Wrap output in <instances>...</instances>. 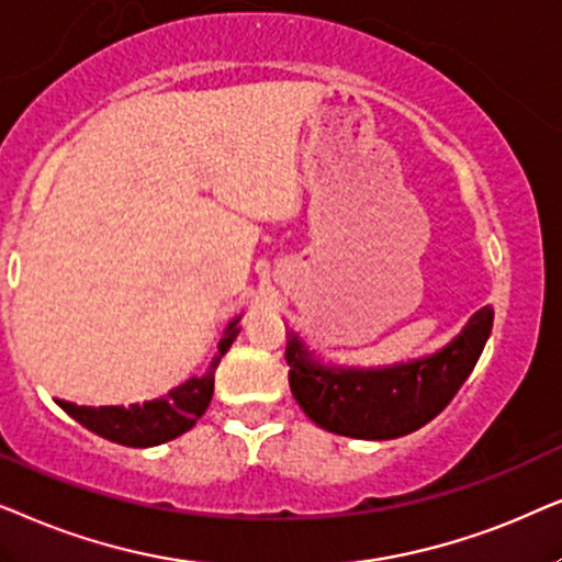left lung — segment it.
I'll return each instance as SVG.
<instances>
[{
  "label": "left lung",
  "instance_id": "1",
  "mask_svg": "<svg viewBox=\"0 0 562 562\" xmlns=\"http://www.w3.org/2000/svg\"><path fill=\"white\" fill-rule=\"evenodd\" d=\"M493 308L485 305L437 355L383 370L316 364L303 341L288 347L290 387L321 429L355 439H395L429 424L454 398L488 341Z\"/></svg>",
  "mask_w": 562,
  "mask_h": 562
}]
</instances>
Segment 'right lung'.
<instances>
[{
  "instance_id": "1",
  "label": "right lung",
  "mask_w": 562,
  "mask_h": 562,
  "mask_svg": "<svg viewBox=\"0 0 562 562\" xmlns=\"http://www.w3.org/2000/svg\"><path fill=\"white\" fill-rule=\"evenodd\" d=\"M238 318L231 321L226 334L218 344V357L200 378L187 380L177 391H171L164 401H148L144 406H74L69 401H56L66 414L85 426V429L100 434V437L110 439V442L125 445V447H154L164 445L169 439L179 437V434L190 431L198 418L205 414L213 398V383H215V368L218 359L226 355L231 344H234L238 334Z\"/></svg>"
}]
</instances>
